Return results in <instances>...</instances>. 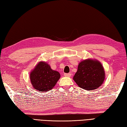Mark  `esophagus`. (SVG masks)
Returning <instances> with one entry per match:
<instances>
[{"instance_id": "esophagus-1", "label": "esophagus", "mask_w": 127, "mask_h": 127, "mask_svg": "<svg viewBox=\"0 0 127 127\" xmlns=\"http://www.w3.org/2000/svg\"><path fill=\"white\" fill-rule=\"evenodd\" d=\"M64 76H66V77H70L71 74L70 73H68V74L65 73V74H64Z\"/></svg>"}]
</instances>
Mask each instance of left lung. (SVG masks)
<instances>
[{"instance_id": "1", "label": "left lung", "mask_w": 127, "mask_h": 127, "mask_svg": "<svg viewBox=\"0 0 127 127\" xmlns=\"http://www.w3.org/2000/svg\"><path fill=\"white\" fill-rule=\"evenodd\" d=\"M105 79V70L101 63L96 59L90 58L80 62L73 77L79 87L87 91L99 88Z\"/></svg>"}]
</instances>
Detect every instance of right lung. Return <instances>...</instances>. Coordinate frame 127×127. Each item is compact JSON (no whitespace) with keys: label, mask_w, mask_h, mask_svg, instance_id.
Masks as SVG:
<instances>
[{"label":"right lung","mask_w":127,"mask_h":127,"mask_svg":"<svg viewBox=\"0 0 127 127\" xmlns=\"http://www.w3.org/2000/svg\"><path fill=\"white\" fill-rule=\"evenodd\" d=\"M61 75L59 72L53 70L46 62H39L30 74L32 86L37 91L46 92L55 87Z\"/></svg>","instance_id":"obj_1"}]
</instances>
